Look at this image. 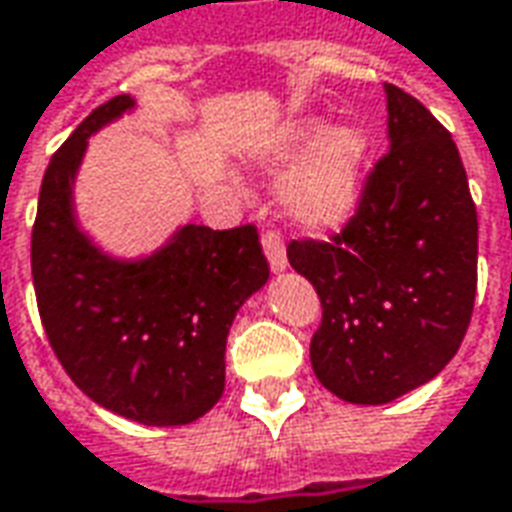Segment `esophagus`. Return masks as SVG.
<instances>
[{"mask_svg": "<svg viewBox=\"0 0 512 512\" xmlns=\"http://www.w3.org/2000/svg\"><path fill=\"white\" fill-rule=\"evenodd\" d=\"M263 252L268 257V266L274 274L279 271H285L288 268V255H285V244H282V238L277 233H266L263 235Z\"/></svg>", "mask_w": 512, "mask_h": 512, "instance_id": "34e87169", "label": "esophagus"}]
</instances>
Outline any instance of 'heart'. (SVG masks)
<instances>
[{"label": "heart", "instance_id": "heart-1", "mask_svg": "<svg viewBox=\"0 0 512 512\" xmlns=\"http://www.w3.org/2000/svg\"><path fill=\"white\" fill-rule=\"evenodd\" d=\"M296 155L300 158L279 183L285 213L307 230H332L348 222L365 191L370 156L365 131L356 126L326 128L321 117H299L279 128L257 161L274 169Z\"/></svg>", "mask_w": 512, "mask_h": 512}]
</instances>
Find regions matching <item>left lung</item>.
<instances>
[{
  "mask_svg": "<svg viewBox=\"0 0 512 512\" xmlns=\"http://www.w3.org/2000/svg\"><path fill=\"white\" fill-rule=\"evenodd\" d=\"M389 153L332 241H293L290 266L318 290L312 370L356 406L428 384L458 354L477 290V211L447 128L384 84Z\"/></svg>",
  "mask_w": 512,
  "mask_h": 512,
  "instance_id": "left-lung-1",
  "label": "left lung"
}]
</instances>
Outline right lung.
<instances>
[{"mask_svg":"<svg viewBox=\"0 0 512 512\" xmlns=\"http://www.w3.org/2000/svg\"><path fill=\"white\" fill-rule=\"evenodd\" d=\"M117 95L76 128L43 175L32 230V282L54 354L98 406L139 425H189L224 392L235 315L268 282L252 224H180L150 255L117 257L84 233L76 175L87 139L131 115Z\"/></svg>","mask_w":512,"mask_h":512,"instance_id":"add662e5","label":"right lung"}]
</instances>
